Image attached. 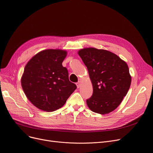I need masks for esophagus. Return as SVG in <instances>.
<instances>
[{"label":"esophagus","instance_id":"34e87169","mask_svg":"<svg viewBox=\"0 0 153 153\" xmlns=\"http://www.w3.org/2000/svg\"><path fill=\"white\" fill-rule=\"evenodd\" d=\"M76 85H77V88H79L80 86H81V82L79 81L78 82H77V83H76Z\"/></svg>","mask_w":153,"mask_h":153}]
</instances>
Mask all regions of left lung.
I'll list each match as a JSON object with an SVG mask.
<instances>
[{"label":"left lung","instance_id":"obj_1","mask_svg":"<svg viewBox=\"0 0 153 153\" xmlns=\"http://www.w3.org/2000/svg\"><path fill=\"white\" fill-rule=\"evenodd\" d=\"M78 54L86 66L92 84L93 94L86 100L91 110L101 115L116 109L126 96L131 76L125 61L105 50L86 48Z\"/></svg>","mask_w":153,"mask_h":153}]
</instances>
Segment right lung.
Segmentation results:
<instances>
[{
    "label": "right lung",
    "mask_w": 153,
    "mask_h": 153,
    "mask_svg": "<svg viewBox=\"0 0 153 153\" xmlns=\"http://www.w3.org/2000/svg\"><path fill=\"white\" fill-rule=\"evenodd\" d=\"M67 51L45 50L27 62L21 78L27 99L38 108L53 111L62 107L77 88L69 81L68 71L62 62Z\"/></svg>",
    "instance_id": "add662e5"
}]
</instances>
